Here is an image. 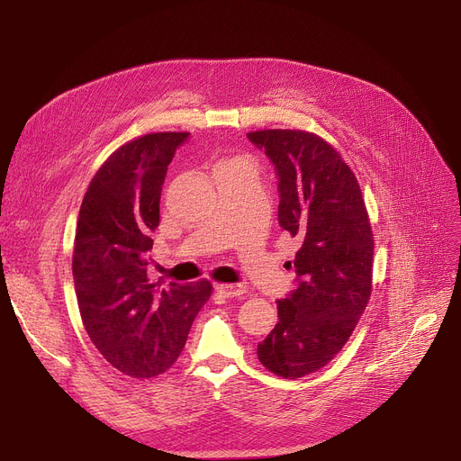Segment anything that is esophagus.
I'll return each mask as SVG.
<instances>
[{
    "label": "esophagus",
    "instance_id": "34e87169",
    "mask_svg": "<svg viewBox=\"0 0 461 461\" xmlns=\"http://www.w3.org/2000/svg\"><path fill=\"white\" fill-rule=\"evenodd\" d=\"M214 292L222 297H239V295L247 294V289L240 284H216Z\"/></svg>",
    "mask_w": 461,
    "mask_h": 461
}]
</instances>
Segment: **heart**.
Listing matches in <instances>:
<instances>
[{"label": "heart", "mask_w": 461, "mask_h": 461, "mask_svg": "<svg viewBox=\"0 0 461 461\" xmlns=\"http://www.w3.org/2000/svg\"><path fill=\"white\" fill-rule=\"evenodd\" d=\"M224 164H231V162H222V164H221V166H224Z\"/></svg>", "instance_id": "1"}]
</instances>
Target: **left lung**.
Returning <instances> with one entry per match:
<instances>
[{
	"label": "left lung",
	"instance_id": "left-lung-1",
	"mask_svg": "<svg viewBox=\"0 0 461 461\" xmlns=\"http://www.w3.org/2000/svg\"><path fill=\"white\" fill-rule=\"evenodd\" d=\"M278 177V224L301 239L295 287L276 301L278 323L258 344L261 365L303 377L344 348L372 292L374 237L360 186L320 136L303 131L247 134Z\"/></svg>",
	"mask_w": 461,
	"mask_h": 461
}]
</instances>
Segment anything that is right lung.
Segmentation results:
<instances>
[{
  "label": "right lung",
  "instance_id": "right-lung-1",
  "mask_svg": "<svg viewBox=\"0 0 461 461\" xmlns=\"http://www.w3.org/2000/svg\"><path fill=\"white\" fill-rule=\"evenodd\" d=\"M188 136L157 132L125 143L95 174L78 214L72 276L84 327L113 368L138 379L174 365L212 292L207 280L166 287L148 280L167 164Z\"/></svg>",
  "mask_w": 461,
  "mask_h": 461
}]
</instances>
